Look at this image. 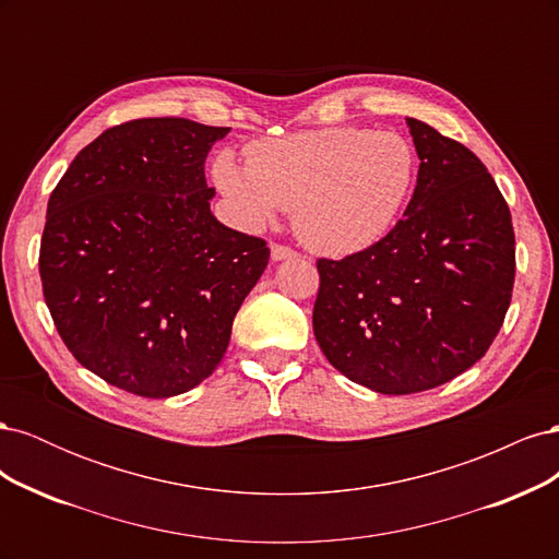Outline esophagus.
Listing matches in <instances>:
<instances>
[{"label": "esophagus", "mask_w": 559, "mask_h": 559, "mask_svg": "<svg viewBox=\"0 0 559 559\" xmlns=\"http://www.w3.org/2000/svg\"><path fill=\"white\" fill-rule=\"evenodd\" d=\"M270 257H273V261H286V259H296L298 253L284 245H273L270 247Z\"/></svg>", "instance_id": "1"}]
</instances>
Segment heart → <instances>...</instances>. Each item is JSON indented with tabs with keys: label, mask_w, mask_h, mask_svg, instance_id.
<instances>
[{
	"label": "heart",
	"mask_w": 559,
	"mask_h": 559,
	"mask_svg": "<svg viewBox=\"0 0 559 559\" xmlns=\"http://www.w3.org/2000/svg\"><path fill=\"white\" fill-rule=\"evenodd\" d=\"M214 181L247 226L259 228L294 207L302 240L349 257L396 224L415 183V151L396 132L319 128L251 144L247 163L222 151Z\"/></svg>",
	"instance_id": "b5f03b06"
}]
</instances>
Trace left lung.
Returning a JSON list of instances; mask_svg holds the SVG:
<instances>
[{"mask_svg": "<svg viewBox=\"0 0 559 559\" xmlns=\"http://www.w3.org/2000/svg\"><path fill=\"white\" fill-rule=\"evenodd\" d=\"M415 193L380 242L319 259L314 337L333 368L378 394L427 392L464 373L497 337L515 282L511 212L464 144L405 118Z\"/></svg>", "mask_w": 559, "mask_h": 559, "instance_id": "8db88e82", "label": "left lung"}]
</instances>
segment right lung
<instances>
[{
    "instance_id": "add662e5",
    "label": "right lung",
    "mask_w": 559,
    "mask_h": 559,
    "mask_svg": "<svg viewBox=\"0 0 559 559\" xmlns=\"http://www.w3.org/2000/svg\"><path fill=\"white\" fill-rule=\"evenodd\" d=\"M230 128L138 118L79 151L50 193L39 249L62 343L105 382L146 399L214 373L270 259L212 214L205 158Z\"/></svg>"
}]
</instances>
